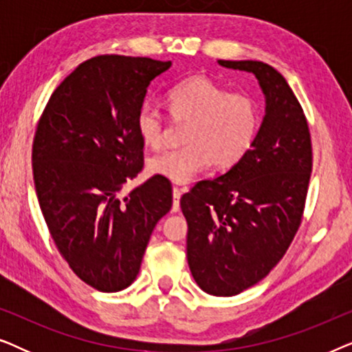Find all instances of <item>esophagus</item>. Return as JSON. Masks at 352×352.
<instances>
[{
	"label": "esophagus",
	"mask_w": 352,
	"mask_h": 352,
	"mask_svg": "<svg viewBox=\"0 0 352 352\" xmlns=\"http://www.w3.org/2000/svg\"><path fill=\"white\" fill-rule=\"evenodd\" d=\"M181 195H182V189H179V187H173V211H175V213L179 211Z\"/></svg>",
	"instance_id": "obj_1"
}]
</instances>
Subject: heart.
Masks as SVG:
<instances>
[{
	"label": "heart",
	"mask_w": 352,
	"mask_h": 352,
	"mask_svg": "<svg viewBox=\"0 0 352 352\" xmlns=\"http://www.w3.org/2000/svg\"><path fill=\"white\" fill-rule=\"evenodd\" d=\"M166 105L173 118L189 122L182 136L186 146L151 157L147 170L176 184L194 179L211 162L218 168L235 165L256 138V100L247 94L229 93L205 76H190L173 86L166 94ZM136 131L147 147L162 146L165 120L155 105L146 102L139 107Z\"/></svg>",
	"instance_id": "obj_1"
}]
</instances>
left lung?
I'll return each mask as SVG.
<instances>
[{"instance_id":"left-lung-1","label":"left lung","mask_w":352,"mask_h":352,"mask_svg":"<svg viewBox=\"0 0 352 352\" xmlns=\"http://www.w3.org/2000/svg\"><path fill=\"white\" fill-rule=\"evenodd\" d=\"M256 76L266 99L256 138L223 176L200 181L181 197L187 263L197 285L234 296L271 272L290 247L312 171L311 134L287 80L259 60H218Z\"/></svg>"}]
</instances>
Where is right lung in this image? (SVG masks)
I'll list each match as a JSON object with an SVG mask.
<instances>
[{
  "instance_id": "obj_1",
  "label": "right lung",
  "mask_w": 352,
  "mask_h": 352,
  "mask_svg": "<svg viewBox=\"0 0 352 352\" xmlns=\"http://www.w3.org/2000/svg\"><path fill=\"white\" fill-rule=\"evenodd\" d=\"M170 67L93 57L57 86L38 123L32 162L41 213L72 271L99 292L136 280L152 230L171 210L162 176L122 194L144 165L136 113L151 81Z\"/></svg>"
}]
</instances>
